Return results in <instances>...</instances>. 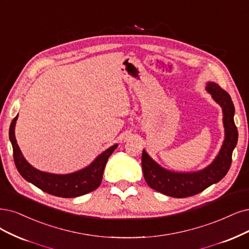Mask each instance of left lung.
I'll list each match as a JSON object with an SVG mask.
<instances>
[{
	"mask_svg": "<svg viewBox=\"0 0 249 249\" xmlns=\"http://www.w3.org/2000/svg\"><path fill=\"white\" fill-rule=\"evenodd\" d=\"M206 91L223 109L225 140L214 160L198 171L177 172L162 167L143 149L142 166L149 187L174 198H186L199 194L209 186L218 182L228 173L232 154L238 142V130L234 122L235 107L225 90L214 82H207Z\"/></svg>",
	"mask_w": 249,
	"mask_h": 249,
	"instance_id": "1",
	"label": "left lung"
}]
</instances>
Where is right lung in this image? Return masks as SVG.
<instances>
[{
  "mask_svg": "<svg viewBox=\"0 0 249 249\" xmlns=\"http://www.w3.org/2000/svg\"><path fill=\"white\" fill-rule=\"evenodd\" d=\"M18 115L12 120L10 129H9V139L12 143L13 157L16 168L20 176L34 186L48 193L50 195L73 198L85 195L97 189L103 180V174L107 159L112 153L117 149L118 144H114L105 152L99 154L88 166L78 171L68 174H55L41 171L25 160L23 155L17 144L15 139V125Z\"/></svg>",
  "mask_w": 249,
  "mask_h": 249,
  "instance_id": "add662e5",
  "label": "right lung"
}]
</instances>
